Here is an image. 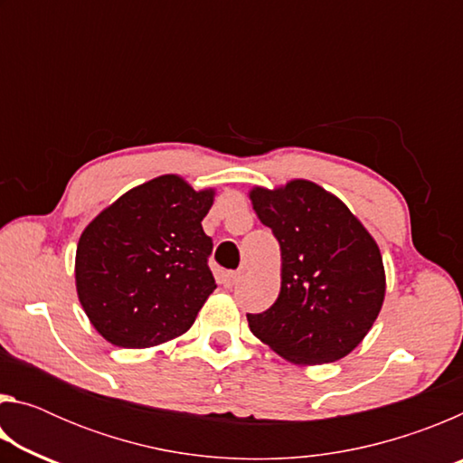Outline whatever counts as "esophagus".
Masks as SVG:
<instances>
[{
  "label": "esophagus",
  "mask_w": 463,
  "mask_h": 463,
  "mask_svg": "<svg viewBox=\"0 0 463 463\" xmlns=\"http://www.w3.org/2000/svg\"><path fill=\"white\" fill-rule=\"evenodd\" d=\"M241 281V271H226L222 273V286L224 288H234Z\"/></svg>",
  "instance_id": "esophagus-1"
}]
</instances>
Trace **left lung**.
Returning a JSON list of instances; mask_svg holds the SVG:
<instances>
[{
	"label": "left lung",
	"instance_id": "obj_1",
	"mask_svg": "<svg viewBox=\"0 0 463 463\" xmlns=\"http://www.w3.org/2000/svg\"><path fill=\"white\" fill-rule=\"evenodd\" d=\"M249 200L281 250L279 296L261 315H247L250 333L296 365L349 355L386 296L378 242L345 202L310 179L255 185Z\"/></svg>",
	"mask_w": 463,
	"mask_h": 463
}]
</instances>
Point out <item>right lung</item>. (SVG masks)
I'll list each match as a JSON object with an SVG mask.
<instances>
[{"instance_id": "1", "label": "right lung", "mask_w": 463, "mask_h": 463, "mask_svg": "<svg viewBox=\"0 0 463 463\" xmlns=\"http://www.w3.org/2000/svg\"><path fill=\"white\" fill-rule=\"evenodd\" d=\"M216 190L167 174L132 187L85 226L75 253L77 298L91 326L127 349L190 331L216 281L202 229Z\"/></svg>"}]
</instances>
